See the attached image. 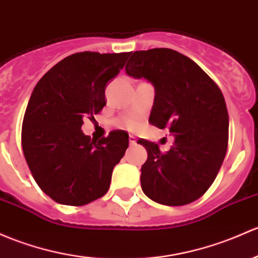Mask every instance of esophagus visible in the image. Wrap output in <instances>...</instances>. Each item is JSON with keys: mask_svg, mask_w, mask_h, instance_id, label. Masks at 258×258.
Listing matches in <instances>:
<instances>
[{"mask_svg": "<svg viewBox=\"0 0 258 258\" xmlns=\"http://www.w3.org/2000/svg\"><path fill=\"white\" fill-rule=\"evenodd\" d=\"M130 145L131 146H134V145H136V142H137V138L135 137V136H132V135H130Z\"/></svg>", "mask_w": 258, "mask_h": 258, "instance_id": "obj_1", "label": "esophagus"}]
</instances>
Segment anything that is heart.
<instances>
[{"mask_svg": "<svg viewBox=\"0 0 258 258\" xmlns=\"http://www.w3.org/2000/svg\"><path fill=\"white\" fill-rule=\"evenodd\" d=\"M126 124L128 128L131 130H136L138 126H140V122H138L136 118H130V120L126 121Z\"/></svg>", "mask_w": 258, "mask_h": 258, "instance_id": "1", "label": "heart"}]
</instances>
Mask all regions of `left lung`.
Masks as SVG:
<instances>
[{
    "label": "left lung",
    "mask_w": 258,
    "mask_h": 258,
    "mask_svg": "<svg viewBox=\"0 0 258 258\" xmlns=\"http://www.w3.org/2000/svg\"><path fill=\"white\" fill-rule=\"evenodd\" d=\"M124 70L153 85L151 124L174 137L165 153L157 143L137 142L148 154L141 168L143 193L169 207L199 199L215 180L227 150L229 115L220 89L195 61L168 48L135 51Z\"/></svg>",
    "instance_id": "1"
}]
</instances>
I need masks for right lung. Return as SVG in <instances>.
Listing matches in <instances>:
<instances>
[{
  "instance_id": "right-lung-1",
  "label": "right lung",
  "mask_w": 258,
  "mask_h": 258,
  "mask_svg": "<svg viewBox=\"0 0 258 258\" xmlns=\"http://www.w3.org/2000/svg\"><path fill=\"white\" fill-rule=\"evenodd\" d=\"M130 53L83 51L67 56L34 88L22 124V148L34 180L59 204H89L106 194L113 167L128 147V134L99 142L81 130L106 105L107 83Z\"/></svg>"
}]
</instances>
